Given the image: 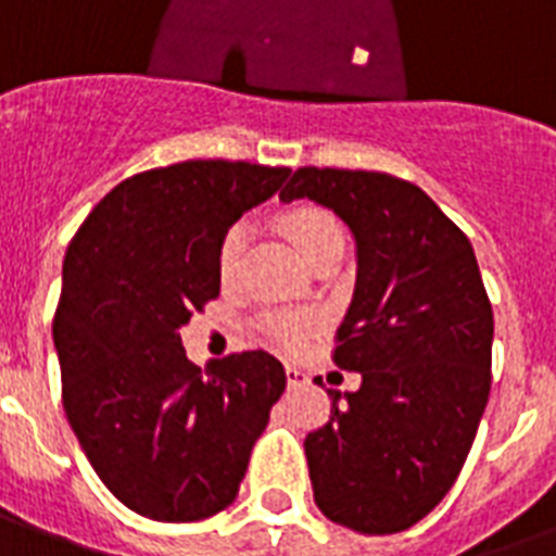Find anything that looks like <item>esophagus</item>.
Masks as SVG:
<instances>
[{"label": "esophagus", "instance_id": "obj_1", "mask_svg": "<svg viewBox=\"0 0 556 556\" xmlns=\"http://www.w3.org/2000/svg\"><path fill=\"white\" fill-rule=\"evenodd\" d=\"M286 378H288V387L291 389L305 387V383H308V371H303L300 366H286Z\"/></svg>", "mask_w": 556, "mask_h": 556}]
</instances>
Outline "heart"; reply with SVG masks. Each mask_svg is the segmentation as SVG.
I'll return each instance as SVG.
<instances>
[{
	"mask_svg": "<svg viewBox=\"0 0 556 556\" xmlns=\"http://www.w3.org/2000/svg\"><path fill=\"white\" fill-rule=\"evenodd\" d=\"M279 225L286 230V236L296 244V251L303 253L305 260L314 262L323 251H329L334 244H343V230H340L338 218L331 216L329 210L317 207V204H294L279 216ZM244 244H248V225L236 222L225 230V236L218 239L216 251V270L218 279L230 286L239 277V265H242ZM317 329V320L312 314L296 312H268L262 314L260 331L262 338L274 343L279 349L294 352L312 338V331Z\"/></svg>",
	"mask_w": 556,
	"mask_h": 556,
	"instance_id": "b5f03b06",
	"label": "heart"
}]
</instances>
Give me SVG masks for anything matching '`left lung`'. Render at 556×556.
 Masks as SVG:
<instances>
[{
	"instance_id": "left-lung-1",
	"label": "left lung",
	"mask_w": 556,
	"mask_h": 556,
	"mask_svg": "<svg viewBox=\"0 0 556 556\" xmlns=\"http://www.w3.org/2000/svg\"><path fill=\"white\" fill-rule=\"evenodd\" d=\"M279 199H312L357 239V282L331 361L361 389H329L305 435L317 508L361 534H397L465 467L491 395L493 308L473 244L404 178L300 167Z\"/></svg>"
}]
</instances>
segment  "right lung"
Returning <instances> with one entry per match:
<instances>
[{"instance_id":"add662e5","label":"right lung","mask_w":556,"mask_h":556,"mask_svg":"<svg viewBox=\"0 0 556 556\" xmlns=\"http://www.w3.org/2000/svg\"><path fill=\"white\" fill-rule=\"evenodd\" d=\"M288 167L195 159L126 178L68 242L54 346L63 406L100 482L155 522L227 508L286 389L253 349L201 371L178 329L218 296L216 251Z\"/></svg>"}]
</instances>
